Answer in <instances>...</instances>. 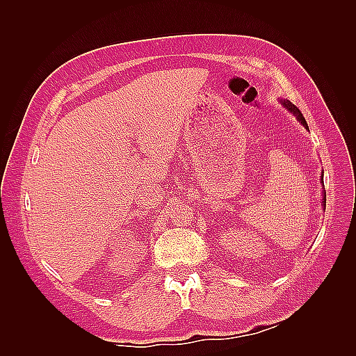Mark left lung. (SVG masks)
Instances as JSON below:
<instances>
[{"label":"left lung","instance_id":"obj_1","mask_svg":"<svg viewBox=\"0 0 356 356\" xmlns=\"http://www.w3.org/2000/svg\"><path fill=\"white\" fill-rule=\"evenodd\" d=\"M284 105H285L286 108H288L291 113H293L294 115H297V120H298L301 124H303L306 129H309V126H307V123H306V120H305L303 114H301V111L297 108L296 105H293L291 102H285V101H284ZM322 203H324V207H325V203H327V195H325V193H324V199H322Z\"/></svg>","mask_w":356,"mask_h":356}]
</instances>
